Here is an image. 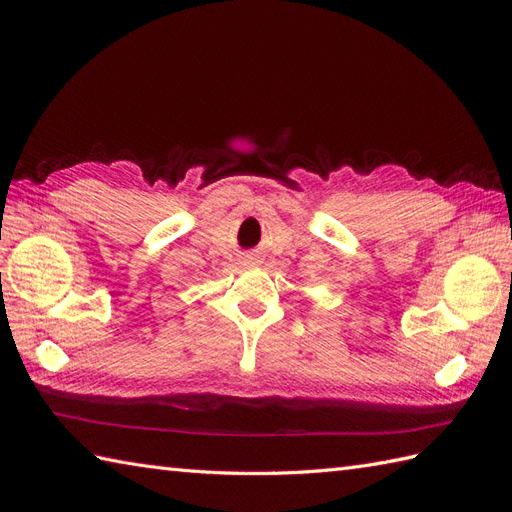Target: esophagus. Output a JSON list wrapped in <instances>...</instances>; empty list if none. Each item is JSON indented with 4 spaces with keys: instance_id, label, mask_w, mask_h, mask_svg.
<instances>
[{
    "instance_id": "obj_1",
    "label": "esophagus",
    "mask_w": 512,
    "mask_h": 512,
    "mask_svg": "<svg viewBox=\"0 0 512 512\" xmlns=\"http://www.w3.org/2000/svg\"><path fill=\"white\" fill-rule=\"evenodd\" d=\"M250 260H252V262H254V260H256V258H250Z\"/></svg>"
}]
</instances>
